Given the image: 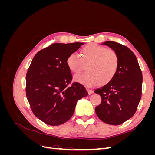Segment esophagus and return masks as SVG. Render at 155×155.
<instances>
[{"mask_svg":"<svg viewBox=\"0 0 155 155\" xmlns=\"http://www.w3.org/2000/svg\"><path fill=\"white\" fill-rule=\"evenodd\" d=\"M87 92H88V94H89V95L91 94H92V93H93V91H92V90H91V89H88V88H87Z\"/></svg>","mask_w":155,"mask_h":155,"instance_id":"34e87169","label":"esophagus"}]
</instances>
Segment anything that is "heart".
<instances>
[{
	"instance_id": "obj_1",
	"label": "heart",
	"mask_w": 155,
	"mask_h": 155,
	"mask_svg": "<svg viewBox=\"0 0 155 155\" xmlns=\"http://www.w3.org/2000/svg\"><path fill=\"white\" fill-rule=\"evenodd\" d=\"M66 64L70 71L74 74L80 72L86 65L87 71L75 75V81L86 87L97 84L104 85L111 81L116 76L119 66V58L114 50L91 43L81 49L80 56L76 52L68 54Z\"/></svg>"
}]
</instances>
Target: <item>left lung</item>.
Wrapping results in <instances>:
<instances>
[{"instance_id": "1", "label": "left lung", "mask_w": 155, "mask_h": 155, "mask_svg": "<svg viewBox=\"0 0 155 155\" xmlns=\"http://www.w3.org/2000/svg\"><path fill=\"white\" fill-rule=\"evenodd\" d=\"M103 44L116 51L119 66L113 79L94 91L101 97L95 111L102 121L118 125L130 119L137 110L142 96V73L137 57L129 48L111 41Z\"/></svg>"}]
</instances>
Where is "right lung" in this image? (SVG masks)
<instances>
[{
    "label": "right lung",
    "instance_id": "right-lung-1",
    "mask_svg": "<svg viewBox=\"0 0 155 155\" xmlns=\"http://www.w3.org/2000/svg\"><path fill=\"white\" fill-rule=\"evenodd\" d=\"M82 45L51 44L36 54L28 69V101L34 115L49 125H59L70 120L78 101L88 95L81 84L71 83L72 76L66 64L68 55Z\"/></svg>",
    "mask_w": 155,
    "mask_h": 155
}]
</instances>
